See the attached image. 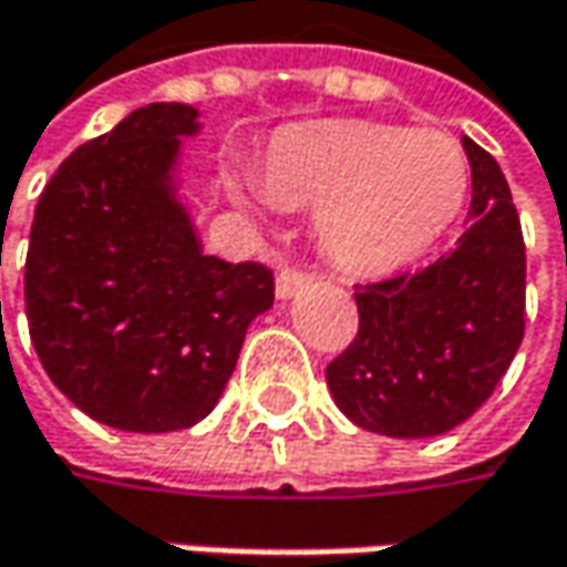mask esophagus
<instances>
[{"label":"esophagus","instance_id":"34e87169","mask_svg":"<svg viewBox=\"0 0 567 567\" xmlns=\"http://www.w3.org/2000/svg\"><path fill=\"white\" fill-rule=\"evenodd\" d=\"M309 284H312V274L296 271V268H284V271L277 274L274 290H277V299H290V296L302 293Z\"/></svg>","mask_w":567,"mask_h":567}]
</instances>
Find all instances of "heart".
I'll list each match as a JSON object with an SVG mask.
<instances>
[{
    "label": "heart",
    "instance_id": "1",
    "mask_svg": "<svg viewBox=\"0 0 567 567\" xmlns=\"http://www.w3.org/2000/svg\"><path fill=\"white\" fill-rule=\"evenodd\" d=\"M467 186V157L439 128L306 122L274 138L258 179H243L239 195L251 205L318 207L324 251L350 271L381 274L445 236Z\"/></svg>",
    "mask_w": 567,
    "mask_h": 567
}]
</instances>
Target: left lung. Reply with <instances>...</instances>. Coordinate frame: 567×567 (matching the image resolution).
Wrapping results in <instances>:
<instances>
[{"instance_id": "obj_1", "label": "left lung", "mask_w": 567, "mask_h": 567, "mask_svg": "<svg viewBox=\"0 0 567 567\" xmlns=\"http://www.w3.org/2000/svg\"><path fill=\"white\" fill-rule=\"evenodd\" d=\"M470 227L416 274L357 287L360 331L328 365L340 413L391 439H432L489 401L524 340L527 258L502 166L464 138Z\"/></svg>"}]
</instances>
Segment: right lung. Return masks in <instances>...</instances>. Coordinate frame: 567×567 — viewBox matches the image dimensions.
<instances>
[{
  "instance_id": "right-lung-1",
  "label": "right lung",
  "mask_w": 567,
  "mask_h": 567,
  "mask_svg": "<svg viewBox=\"0 0 567 567\" xmlns=\"http://www.w3.org/2000/svg\"><path fill=\"white\" fill-rule=\"evenodd\" d=\"M188 103H147L81 144L33 210L24 309L53 384L122 432L202 423L246 331L274 306L268 268L205 255L183 198Z\"/></svg>"
}]
</instances>
